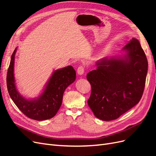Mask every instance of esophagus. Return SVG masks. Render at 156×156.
Segmentation results:
<instances>
[{
  "mask_svg": "<svg viewBox=\"0 0 156 156\" xmlns=\"http://www.w3.org/2000/svg\"><path fill=\"white\" fill-rule=\"evenodd\" d=\"M77 72L80 75L84 74V68L83 66H79L77 68Z\"/></svg>",
  "mask_w": 156,
  "mask_h": 156,
  "instance_id": "1",
  "label": "esophagus"
}]
</instances>
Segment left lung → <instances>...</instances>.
<instances>
[{"label":"left lung","instance_id":"8db88e82","mask_svg":"<svg viewBox=\"0 0 156 156\" xmlns=\"http://www.w3.org/2000/svg\"><path fill=\"white\" fill-rule=\"evenodd\" d=\"M122 56L97 61V69L88 73L92 90L88 105L98 119L115 120L137 104L142 98L148 60L138 40L132 38Z\"/></svg>","mask_w":156,"mask_h":156}]
</instances>
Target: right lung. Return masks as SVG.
<instances>
[{"label": "right lung", "instance_id": "add662e5", "mask_svg": "<svg viewBox=\"0 0 156 156\" xmlns=\"http://www.w3.org/2000/svg\"><path fill=\"white\" fill-rule=\"evenodd\" d=\"M17 48L11 56L8 69L6 83L8 91L12 101L23 114L37 121L51 119L62 105L63 94L76 79V73L72 66L54 71L40 95L29 100L18 92L14 77V60Z\"/></svg>", "mask_w": 156, "mask_h": 156}]
</instances>
